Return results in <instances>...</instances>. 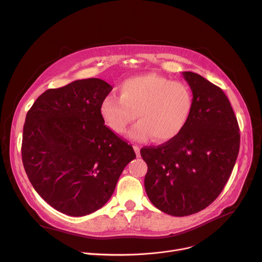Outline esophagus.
<instances>
[{
    "instance_id": "esophagus-1",
    "label": "esophagus",
    "mask_w": 262,
    "mask_h": 262,
    "mask_svg": "<svg viewBox=\"0 0 262 262\" xmlns=\"http://www.w3.org/2000/svg\"><path fill=\"white\" fill-rule=\"evenodd\" d=\"M133 148H134V151H135V153H136V157H137V158H140V157H141L140 147H138L137 145H134V146H133Z\"/></svg>"
}]
</instances>
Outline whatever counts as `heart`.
Returning <instances> with one entry per match:
<instances>
[{"instance_id":"1","label":"heart","mask_w":262,"mask_h":262,"mask_svg":"<svg viewBox=\"0 0 262 262\" xmlns=\"http://www.w3.org/2000/svg\"><path fill=\"white\" fill-rule=\"evenodd\" d=\"M118 92L119 97L107 95L101 100V119L114 133L124 134L136 114L140 121L129 132L135 141L153 136L160 143L174 140L185 129L193 110L188 84L157 74L130 77L118 85Z\"/></svg>"}]
</instances>
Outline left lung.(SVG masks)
Returning <instances> with one entry per match:
<instances>
[{"label":"left lung","instance_id":"1","mask_svg":"<svg viewBox=\"0 0 262 262\" xmlns=\"http://www.w3.org/2000/svg\"><path fill=\"white\" fill-rule=\"evenodd\" d=\"M193 95L188 124L174 140L144 147L145 189L157 208L176 217L206 208L223 190L240 147L234 110L224 92L201 75L183 72Z\"/></svg>","mask_w":262,"mask_h":262}]
</instances>
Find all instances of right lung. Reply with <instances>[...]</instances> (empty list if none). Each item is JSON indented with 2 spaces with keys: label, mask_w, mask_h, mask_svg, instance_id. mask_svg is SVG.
<instances>
[{
  "label": "right lung",
  "mask_w": 262,
  "mask_h": 262,
  "mask_svg": "<svg viewBox=\"0 0 262 262\" xmlns=\"http://www.w3.org/2000/svg\"><path fill=\"white\" fill-rule=\"evenodd\" d=\"M112 86L98 78L50 89L27 112L22 162L39 195L56 210L82 217L101 208L125 167L132 146L107 128L100 102Z\"/></svg>",
  "instance_id": "right-lung-1"
}]
</instances>
